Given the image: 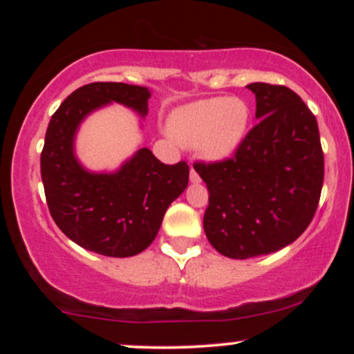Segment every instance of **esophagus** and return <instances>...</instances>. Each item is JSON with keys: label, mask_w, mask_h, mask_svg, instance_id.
Here are the masks:
<instances>
[{"label": "esophagus", "mask_w": 354, "mask_h": 354, "mask_svg": "<svg viewBox=\"0 0 354 354\" xmlns=\"http://www.w3.org/2000/svg\"><path fill=\"white\" fill-rule=\"evenodd\" d=\"M189 181H191V183H200V181H201L200 174L196 173V169H194L193 166H191V169H189Z\"/></svg>", "instance_id": "1"}]
</instances>
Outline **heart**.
Segmentation results:
<instances>
[{"label":"heart","instance_id":"heart-1","mask_svg":"<svg viewBox=\"0 0 354 354\" xmlns=\"http://www.w3.org/2000/svg\"><path fill=\"white\" fill-rule=\"evenodd\" d=\"M250 109L236 98H209L181 106L168 118V133L186 148L209 161L225 160L236 151L245 138Z\"/></svg>","mask_w":354,"mask_h":354}]
</instances>
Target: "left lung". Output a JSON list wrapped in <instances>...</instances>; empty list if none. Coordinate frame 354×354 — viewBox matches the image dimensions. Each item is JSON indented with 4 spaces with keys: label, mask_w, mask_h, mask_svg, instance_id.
<instances>
[{
    "label": "left lung",
    "mask_w": 354,
    "mask_h": 354,
    "mask_svg": "<svg viewBox=\"0 0 354 354\" xmlns=\"http://www.w3.org/2000/svg\"><path fill=\"white\" fill-rule=\"evenodd\" d=\"M258 123L231 158L196 161L209 193L203 226L233 259L274 253L310 226L324 178L316 118L293 89L251 83Z\"/></svg>",
    "instance_id": "1"
}]
</instances>
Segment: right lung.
<instances>
[{
    "label": "right lung",
    "mask_w": 354,
    "mask_h": 354,
    "mask_svg": "<svg viewBox=\"0 0 354 354\" xmlns=\"http://www.w3.org/2000/svg\"><path fill=\"white\" fill-rule=\"evenodd\" d=\"M151 93L126 83H89L61 103L48 124L41 180L58 228L84 250L111 258L135 256L153 243L168 206L186 189V161L165 165L148 148L138 149L116 173H89L75 156L81 121L104 104L148 113Z\"/></svg>",
    "instance_id": "right-lung-1"
}]
</instances>
